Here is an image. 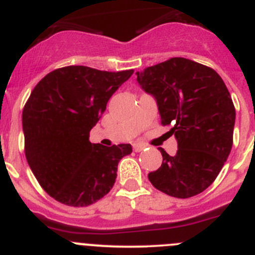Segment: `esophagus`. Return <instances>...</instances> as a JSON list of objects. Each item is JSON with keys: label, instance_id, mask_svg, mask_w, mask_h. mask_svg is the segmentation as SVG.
<instances>
[{"label": "esophagus", "instance_id": "34e87169", "mask_svg": "<svg viewBox=\"0 0 255 255\" xmlns=\"http://www.w3.org/2000/svg\"><path fill=\"white\" fill-rule=\"evenodd\" d=\"M145 147H146V146H145V145H142V144H134V151L140 152V151H142Z\"/></svg>", "mask_w": 255, "mask_h": 255}]
</instances>
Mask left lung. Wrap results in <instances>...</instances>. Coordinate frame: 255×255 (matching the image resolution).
I'll list each match as a JSON object with an SVG mask.
<instances>
[{"mask_svg": "<svg viewBox=\"0 0 255 255\" xmlns=\"http://www.w3.org/2000/svg\"><path fill=\"white\" fill-rule=\"evenodd\" d=\"M145 93L154 96L161 124L170 126L178 151L159 147L162 164L150 183L174 198L204 191L218 176L233 145L235 109L222 77L210 67L173 57L136 72Z\"/></svg>", "mask_w": 255, "mask_h": 255, "instance_id": "1", "label": "left lung"}]
</instances>
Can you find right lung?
<instances>
[{
  "instance_id": "obj_1",
  "label": "right lung",
  "mask_w": 255,
  "mask_h": 255,
  "mask_svg": "<svg viewBox=\"0 0 255 255\" xmlns=\"http://www.w3.org/2000/svg\"><path fill=\"white\" fill-rule=\"evenodd\" d=\"M134 70L100 71L66 66L46 75L22 111L25 155L43 190L69 207H87L105 196L130 144H91L106 104Z\"/></svg>"
}]
</instances>
